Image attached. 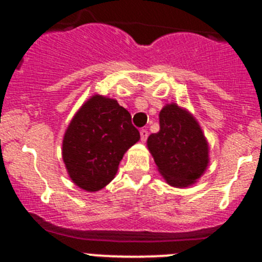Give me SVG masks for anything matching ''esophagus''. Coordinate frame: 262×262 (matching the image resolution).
Masks as SVG:
<instances>
[{"instance_id": "34e87169", "label": "esophagus", "mask_w": 262, "mask_h": 262, "mask_svg": "<svg viewBox=\"0 0 262 262\" xmlns=\"http://www.w3.org/2000/svg\"><path fill=\"white\" fill-rule=\"evenodd\" d=\"M139 133H141V139L142 141H146V139L148 138V130L147 129H141V132H139Z\"/></svg>"}]
</instances>
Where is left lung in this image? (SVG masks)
Listing matches in <instances>:
<instances>
[{"mask_svg":"<svg viewBox=\"0 0 262 262\" xmlns=\"http://www.w3.org/2000/svg\"><path fill=\"white\" fill-rule=\"evenodd\" d=\"M148 148L161 175L172 186L194 184L208 166V144L199 124L176 104L160 113V130L148 137Z\"/></svg>","mask_w":262,"mask_h":262,"instance_id":"1","label":"left lung"}]
</instances>
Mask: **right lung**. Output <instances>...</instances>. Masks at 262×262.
Masks as SVG:
<instances>
[{"mask_svg":"<svg viewBox=\"0 0 262 262\" xmlns=\"http://www.w3.org/2000/svg\"><path fill=\"white\" fill-rule=\"evenodd\" d=\"M141 136L128 110L115 100L92 96L71 121L63 139V161L81 189L97 191L114 179L124 153Z\"/></svg>","mask_w":262,"mask_h":262,"instance_id":"add662e5","label":"right lung"}]
</instances>
